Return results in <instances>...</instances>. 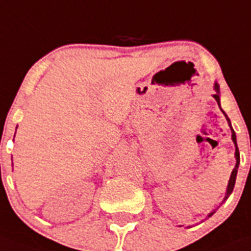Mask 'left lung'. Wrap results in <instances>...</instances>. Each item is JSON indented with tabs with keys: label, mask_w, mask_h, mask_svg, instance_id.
Listing matches in <instances>:
<instances>
[{
	"label": "left lung",
	"mask_w": 251,
	"mask_h": 251,
	"mask_svg": "<svg viewBox=\"0 0 251 251\" xmlns=\"http://www.w3.org/2000/svg\"><path fill=\"white\" fill-rule=\"evenodd\" d=\"M215 89H216V95H213V97L216 99V101L219 102L220 105V91H219V85L217 84H215ZM224 113V110H223ZM225 114V113H224ZM225 117H226L227 122H229V125H230V120L227 118V116L225 114ZM230 129H232V126H230ZM232 139H233V142H234V145H236V166H234V168H233V171H232V175H230V179H229V184H227V189H226V195H225V200H226L227 198H229V195L232 194L233 192V188H234V184H236V177H237V170H238V164H240V151H238V147H237V139H236V133H234V130L232 129ZM215 212H212V213H209V217L212 215H213Z\"/></svg>",
	"instance_id": "1"
}]
</instances>
